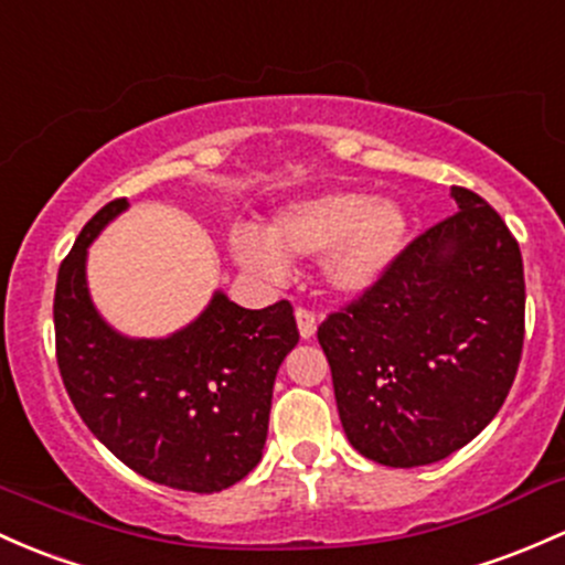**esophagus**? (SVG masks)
I'll use <instances>...</instances> for the list:
<instances>
[{
  "label": "esophagus",
  "instance_id": "1",
  "mask_svg": "<svg viewBox=\"0 0 565 565\" xmlns=\"http://www.w3.org/2000/svg\"><path fill=\"white\" fill-rule=\"evenodd\" d=\"M296 326H299L301 339H312L318 331V318L309 309H296Z\"/></svg>",
  "mask_w": 565,
  "mask_h": 565
}]
</instances>
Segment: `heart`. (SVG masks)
Instances as JSON below:
<instances>
[{
  "label": "heart",
  "instance_id": "heart-1",
  "mask_svg": "<svg viewBox=\"0 0 565 565\" xmlns=\"http://www.w3.org/2000/svg\"><path fill=\"white\" fill-rule=\"evenodd\" d=\"M409 234V217L396 199L366 191H323L299 199L260 228L239 226L228 236L232 256L242 269L260 277H280L285 258L323 253L320 271L331 290L361 296L374 288Z\"/></svg>",
  "mask_w": 565,
  "mask_h": 565
}]
</instances>
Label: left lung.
<instances>
[{"instance_id":"8db88e82","label":"left lung","mask_w":565,"mask_h":565,"mask_svg":"<svg viewBox=\"0 0 565 565\" xmlns=\"http://www.w3.org/2000/svg\"><path fill=\"white\" fill-rule=\"evenodd\" d=\"M450 193L458 212L318 329L350 445L393 469L469 445L501 409L523 353L518 242L477 193Z\"/></svg>"}]
</instances>
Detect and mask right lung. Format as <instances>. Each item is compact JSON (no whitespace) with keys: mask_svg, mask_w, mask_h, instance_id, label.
<instances>
[{"mask_svg":"<svg viewBox=\"0 0 565 565\" xmlns=\"http://www.w3.org/2000/svg\"><path fill=\"white\" fill-rule=\"evenodd\" d=\"M129 210L115 199L83 226L53 299L66 393L90 434L150 482L217 493L264 455L277 369L299 342L288 301L234 305L221 288L169 337H126L96 309L88 247Z\"/></svg>","mask_w":565,"mask_h":565,"instance_id":"add662e5","label":"right lung"}]
</instances>
